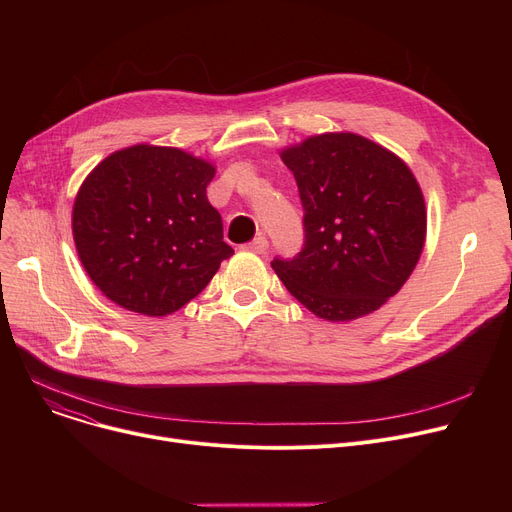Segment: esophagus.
Returning <instances> with one entry per match:
<instances>
[{"label":"esophagus","mask_w":512,"mask_h":512,"mask_svg":"<svg viewBox=\"0 0 512 512\" xmlns=\"http://www.w3.org/2000/svg\"><path fill=\"white\" fill-rule=\"evenodd\" d=\"M242 249H245V251H251V253H265V249H267V238L259 234L253 242H249V245H245Z\"/></svg>","instance_id":"obj_1"}]
</instances>
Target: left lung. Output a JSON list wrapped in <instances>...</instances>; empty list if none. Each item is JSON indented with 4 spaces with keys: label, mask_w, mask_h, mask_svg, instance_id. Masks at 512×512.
Masks as SVG:
<instances>
[{
    "label": "left lung",
    "mask_w": 512,
    "mask_h": 512,
    "mask_svg": "<svg viewBox=\"0 0 512 512\" xmlns=\"http://www.w3.org/2000/svg\"><path fill=\"white\" fill-rule=\"evenodd\" d=\"M303 203V249L274 272L313 315L351 321L380 309L413 274L427 213L409 166L353 132H326L280 153Z\"/></svg>",
    "instance_id": "8db88e82"
}]
</instances>
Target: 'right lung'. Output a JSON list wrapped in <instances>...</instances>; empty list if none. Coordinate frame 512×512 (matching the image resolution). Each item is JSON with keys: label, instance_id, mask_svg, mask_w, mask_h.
<instances>
[{"label": "right lung", "instance_id": "obj_1", "mask_svg": "<svg viewBox=\"0 0 512 512\" xmlns=\"http://www.w3.org/2000/svg\"><path fill=\"white\" fill-rule=\"evenodd\" d=\"M215 168L176 147L134 145L105 157L72 209L80 263L116 305L151 317L193 301L234 255L207 201Z\"/></svg>", "mask_w": 512, "mask_h": 512}]
</instances>
